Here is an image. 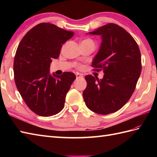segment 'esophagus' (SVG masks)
Masks as SVG:
<instances>
[{
    "label": "esophagus",
    "instance_id": "1",
    "mask_svg": "<svg viewBox=\"0 0 157 157\" xmlns=\"http://www.w3.org/2000/svg\"><path fill=\"white\" fill-rule=\"evenodd\" d=\"M76 78H77V79L82 78H83V75L80 74V73H77V74H76Z\"/></svg>",
    "mask_w": 157,
    "mask_h": 157
}]
</instances>
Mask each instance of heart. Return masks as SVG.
Instances as JSON below:
<instances>
[{"label": "heart", "mask_w": 157, "mask_h": 157, "mask_svg": "<svg viewBox=\"0 0 157 157\" xmlns=\"http://www.w3.org/2000/svg\"><path fill=\"white\" fill-rule=\"evenodd\" d=\"M91 42V43H93V44H94V42H93V40H91V39H90V38H88V39H86V40H83L82 41V42Z\"/></svg>", "instance_id": "1"}]
</instances>
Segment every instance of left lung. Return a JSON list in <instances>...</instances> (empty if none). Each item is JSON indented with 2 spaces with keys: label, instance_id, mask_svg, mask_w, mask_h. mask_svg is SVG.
<instances>
[{
  "label": "left lung",
  "instance_id": "obj_1",
  "mask_svg": "<svg viewBox=\"0 0 157 157\" xmlns=\"http://www.w3.org/2000/svg\"><path fill=\"white\" fill-rule=\"evenodd\" d=\"M88 34L101 36L98 52L92 66L103 69L101 79L91 75L83 92L86 105L101 115L115 113L124 106L134 93L142 71L141 55L134 38L123 28L108 23Z\"/></svg>",
  "mask_w": 157,
  "mask_h": 157
}]
</instances>
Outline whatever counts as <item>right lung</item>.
Masks as SVG:
<instances>
[{
    "instance_id": "right-lung-1",
    "label": "right lung",
    "mask_w": 157,
    "mask_h": 157,
    "mask_svg": "<svg viewBox=\"0 0 157 157\" xmlns=\"http://www.w3.org/2000/svg\"><path fill=\"white\" fill-rule=\"evenodd\" d=\"M73 35V32L42 23L25 35L17 49L13 64L17 88L28 107L40 116L55 115L64 107L76 77L71 72L51 75L50 67L52 59L59 57L62 45Z\"/></svg>"
}]
</instances>
